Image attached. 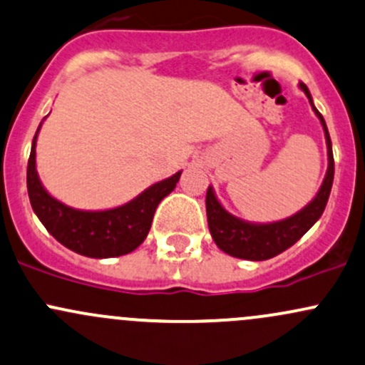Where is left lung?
Segmentation results:
<instances>
[{"label": "left lung", "mask_w": 365, "mask_h": 365, "mask_svg": "<svg viewBox=\"0 0 365 365\" xmlns=\"http://www.w3.org/2000/svg\"><path fill=\"white\" fill-rule=\"evenodd\" d=\"M299 89L306 94L314 115L320 120L322 129L325 134V143H327V171H325L324 182L312 201L299 210L297 213L276 222H250L229 213L218 201L213 187H208L206 192V217H208V227L212 232L213 241L222 252L227 255L237 257L245 260H267L273 259L278 253L285 252L287 248L297 243L314 222L322 217L325 205L331 195L332 182H334V155H332V143L329 136L327 124L324 117L314 106L312 92L304 83H299Z\"/></svg>", "instance_id": "obj_1"}]
</instances>
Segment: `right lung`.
I'll list each match as a JSON object with an SVG mask.
<instances>
[{"label":"right lung","mask_w":365,"mask_h":365,"mask_svg":"<svg viewBox=\"0 0 365 365\" xmlns=\"http://www.w3.org/2000/svg\"><path fill=\"white\" fill-rule=\"evenodd\" d=\"M43 120L33 138L28 160L29 201L41 224L61 245L91 259H110L136 250L150 231L157 206L175 190L182 171L153 183L131 201L115 208H71L48 194L38 176L36 140Z\"/></svg>","instance_id":"add662e5"}]
</instances>
